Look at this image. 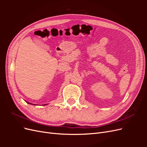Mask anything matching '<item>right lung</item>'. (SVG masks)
<instances>
[{
  "label": "right lung",
  "instance_id": "1",
  "mask_svg": "<svg viewBox=\"0 0 147 147\" xmlns=\"http://www.w3.org/2000/svg\"><path fill=\"white\" fill-rule=\"evenodd\" d=\"M29 104H30V103H29Z\"/></svg>",
  "mask_w": 147,
  "mask_h": 147
}]
</instances>
